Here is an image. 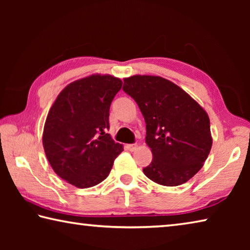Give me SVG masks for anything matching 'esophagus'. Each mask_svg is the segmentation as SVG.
Returning <instances> with one entry per match:
<instances>
[{"mask_svg": "<svg viewBox=\"0 0 250 250\" xmlns=\"http://www.w3.org/2000/svg\"><path fill=\"white\" fill-rule=\"evenodd\" d=\"M137 147H138V146L137 145H128L126 146V150H129V151H135L137 150Z\"/></svg>", "mask_w": 250, "mask_h": 250, "instance_id": "1", "label": "esophagus"}]
</instances>
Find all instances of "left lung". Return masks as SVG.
Segmentation results:
<instances>
[{
    "instance_id": "1",
    "label": "left lung",
    "mask_w": 250,
    "mask_h": 250,
    "mask_svg": "<svg viewBox=\"0 0 250 250\" xmlns=\"http://www.w3.org/2000/svg\"><path fill=\"white\" fill-rule=\"evenodd\" d=\"M146 125V142L153 159L143 168L160 185L177 186L201 170L213 145L206 111L174 83L160 76L124 79Z\"/></svg>"
}]
</instances>
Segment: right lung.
Segmentation results:
<instances>
[{"mask_svg":"<svg viewBox=\"0 0 250 250\" xmlns=\"http://www.w3.org/2000/svg\"><path fill=\"white\" fill-rule=\"evenodd\" d=\"M121 79L95 74L66 86L46 118L43 146L54 172L78 188L99 184L124 151L112 140L109 109Z\"/></svg>","mask_w":250,"mask_h":250,"instance_id":"right-lung-1","label":"right lung"}]
</instances>
